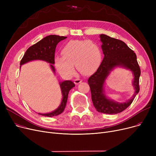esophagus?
Masks as SVG:
<instances>
[{"label":"esophagus","instance_id":"34e87169","mask_svg":"<svg viewBox=\"0 0 156 156\" xmlns=\"http://www.w3.org/2000/svg\"><path fill=\"white\" fill-rule=\"evenodd\" d=\"M81 81H82V80L79 79V78H76V79H75V80H74V83L77 85V84H79L80 83H81Z\"/></svg>","mask_w":156,"mask_h":156}]
</instances>
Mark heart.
<instances>
[{
	"instance_id": "b5f03b06",
	"label": "heart",
	"mask_w": 156,
	"mask_h": 156,
	"mask_svg": "<svg viewBox=\"0 0 156 156\" xmlns=\"http://www.w3.org/2000/svg\"><path fill=\"white\" fill-rule=\"evenodd\" d=\"M62 56L55 57L57 69L61 75L72 76L75 66L81 74L88 75L99 67L101 61V49L92 40H71L62 48Z\"/></svg>"
}]
</instances>
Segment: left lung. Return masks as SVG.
Listing matches in <instances>:
<instances>
[{
	"mask_svg": "<svg viewBox=\"0 0 156 156\" xmlns=\"http://www.w3.org/2000/svg\"><path fill=\"white\" fill-rule=\"evenodd\" d=\"M100 37L104 57L97 71L89 77L88 83L90 88L92 101L96 110L104 114H116L129 107L139 92L140 68L135 53L124 42L104 34L101 35ZM117 66L129 69L134 76L133 85L136 88L135 94L132 99L124 103H118L108 99L103 91L105 79L110 71Z\"/></svg>",
	"mask_w": 156,
	"mask_h": 156,
	"instance_id": "obj_1",
	"label": "left lung"
}]
</instances>
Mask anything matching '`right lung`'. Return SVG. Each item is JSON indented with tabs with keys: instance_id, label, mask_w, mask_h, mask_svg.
<instances>
[{
	"instance_id": "obj_1",
	"label": "right lung",
	"mask_w": 156,
	"mask_h": 156,
	"mask_svg": "<svg viewBox=\"0 0 156 156\" xmlns=\"http://www.w3.org/2000/svg\"><path fill=\"white\" fill-rule=\"evenodd\" d=\"M66 38V37H60L55 35H48L44 38L27 49L21 60L20 65L21 66L30 61L43 60L52 64H51V67L52 71L55 72V68L52 64L55 63V51L56 45L61 40ZM75 86V84L71 80H66L61 82L60 87L63 97L59 107L52 112L47 114L39 113V114L44 116L52 117L61 114L64 111L66 105L69 92Z\"/></svg>"
}]
</instances>
